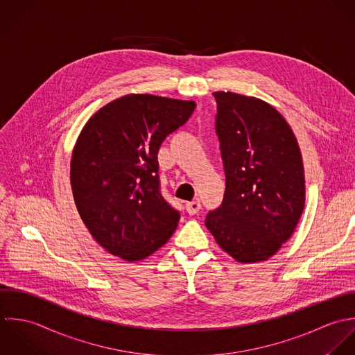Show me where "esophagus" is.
Instances as JSON below:
<instances>
[{
	"mask_svg": "<svg viewBox=\"0 0 355 355\" xmlns=\"http://www.w3.org/2000/svg\"><path fill=\"white\" fill-rule=\"evenodd\" d=\"M200 209H202V205H200V202H196V200L189 202V203L185 205V210L189 215H195V214L199 213Z\"/></svg>",
	"mask_w": 355,
	"mask_h": 355,
	"instance_id": "esophagus-1",
	"label": "esophagus"
}]
</instances>
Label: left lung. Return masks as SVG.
Masks as SVG:
<instances>
[{
    "instance_id": "1",
    "label": "left lung",
    "mask_w": 355,
    "mask_h": 355,
    "mask_svg": "<svg viewBox=\"0 0 355 355\" xmlns=\"http://www.w3.org/2000/svg\"><path fill=\"white\" fill-rule=\"evenodd\" d=\"M226 188L206 216L218 245L241 263L273 257L304 209V168L283 115L263 100L214 92Z\"/></svg>"
}]
</instances>
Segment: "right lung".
I'll return each mask as SVG.
<instances>
[{
	"label": "right lung",
	"mask_w": 355,
	"mask_h": 355,
	"mask_svg": "<svg viewBox=\"0 0 355 355\" xmlns=\"http://www.w3.org/2000/svg\"><path fill=\"white\" fill-rule=\"evenodd\" d=\"M196 104L128 94L83 126L71 157L75 206L93 239L128 262L141 261L174 233L180 213L162 196L157 152Z\"/></svg>",
	"instance_id": "add662e5"
}]
</instances>
